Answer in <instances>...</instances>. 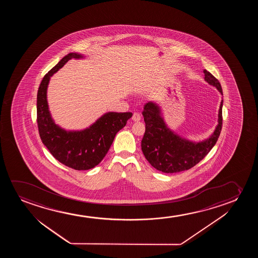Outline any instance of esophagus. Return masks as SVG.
I'll return each mask as SVG.
<instances>
[{
  "label": "esophagus",
  "instance_id": "esophagus-1",
  "mask_svg": "<svg viewBox=\"0 0 258 258\" xmlns=\"http://www.w3.org/2000/svg\"><path fill=\"white\" fill-rule=\"evenodd\" d=\"M141 120V116L138 113H133V116H132V120H134L135 122H138L139 120Z\"/></svg>",
  "mask_w": 258,
  "mask_h": 258
}]
</instances>
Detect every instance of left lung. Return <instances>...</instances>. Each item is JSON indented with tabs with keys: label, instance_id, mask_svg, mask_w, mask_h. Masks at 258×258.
<instances>
[{
	"label": "left lung",
	"instance_id": "left-lung-1",
	"mask_svg": "<svg viewBox=\"0 0 258 258\" xmlns=\"http://www.w3.org/2000/svg\"><path fill=\"white\" fill-rule=\"evenodd\" d=\"M204 74L205 81L215 86L223 95L219 80L206 70H204ZM222 106L221 100L218 125L212 134L203 141L195 142L180 137L167 126L161 106L158 103H146L142 113L145 122V133L141 146L145 159L154 168L163 173H179L190 169L208 154L218 141L222 127Z\"/></svg>",
	"mask_w": 258,
	"mask_h": 258
}]
</instances>
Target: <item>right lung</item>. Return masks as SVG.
Returning a JSON list of instances; mask_svg holds the SVG:
<instances>
[{
	"label": "right lung",
	"mask_w": 258,
	"mask_h": 258,
	"mask_svg": "<svg viewBox=\"0 0 258 258\" xmlns=\"http://www.w3.org/2000/svg\"><path fill=\"white\" fill-rule=\"evenodd\" d=\"M79 53H70L43 78L37 95V122L39 137L51 154L75 170L92 169L104 159L118 131L127 124L132 113L107 112L95 122L80 131H67L51 115L47 102L50 78L71 59H84Z\"/></svg>",
	"instance_id": "1"
}]
</instances>
